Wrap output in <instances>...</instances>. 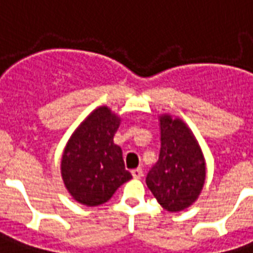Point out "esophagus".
Here are the masks:
<instances>
[{"label":"esophagus","mask_w":253,"mask_h":253,"mask_svg":"<svg viewBox=\"0 0 253 253\" xmlns=\"http://www.w3.org/2000/svg\"><path fill=\"white\" fill-rule=\"evenodd\" d=\"M131 175H132V178H135V179H139L143 175V171H142L141 168H138V169H134L131 171Z\"/></svg>","instance_id":"obj_1"}]
</instances>
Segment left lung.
<instances>
[{"label": "left lung", "instance_id": "8db88e82", "mask_svg": "<svg viewBox=\"0 0 253 253\" xmlns=\"http://www.w3.org/2000/svg\"><path fill=\"white\" fill-rule=\"evenodd\" d=\"M161 151L146 184L161 207L179 212L193 205L203 192L207 164L196 136L181 118L160 115Z\"/></svg>", "mask_w": 253, "mask_h": 253}]
</instances>
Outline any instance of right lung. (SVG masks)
<instances>
[{
  "mask_svg": "<svg viewBox=\"0 0 253 253\" xmlns=\"http://www.w3.org/2000/svg\"><path fill=\"white\" fill-rule=\"evenodd\" d=\"M121 117L107 106L95 108L67 142L61 157V178L75 201L87 207L107 203L131 179L122 149L114 143Z\"/></svg>",
  "mask_w": 253,
  "mask_h": 253,
  "instance_id": "1",
  "label": "right lung"
}]
</instances>
